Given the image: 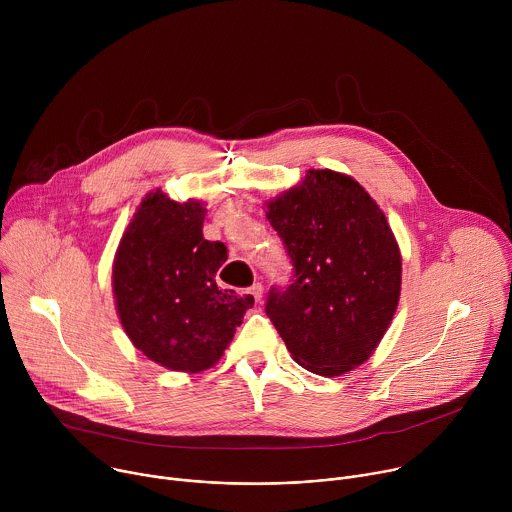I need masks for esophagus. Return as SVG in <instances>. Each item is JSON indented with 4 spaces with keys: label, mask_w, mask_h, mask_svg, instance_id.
<instances>
[{
    "label": "esophagus",
    "mask_w": 512,
    "mask_h": 512,
    "mask_svg": "<svg viewBox=\"0 0 512 512\" xmlns=\"http://www.w3.org/2000/svg\"><path fill=\"white\" fill-rule=\"evenodd\" d=\"M249 294L255 298V302H261V298H263V285L257 281V283H253L251 287H249Z\"/></svg>",
    "instance_id": "34e87169"
}]
</instances>
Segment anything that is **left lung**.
<instances>
[{
    "label": "left lung",
    "instance_id": "left-lung-1",
    "mask_svg": "<svg viewBox=\"0 0 512 512\" xmlns=\"http://www.w3.org/2000/svg\"><path fill=\"white\" fill-rule=\"evenodd\" d=\"M291 261L265 312L294 360L338 377L367 360L399 304L401 255L377 202L350 176L310 170L267 204Z\"/></svg>",
    "mask_w": 512,
    "mask_h": 512
}]
</instances>
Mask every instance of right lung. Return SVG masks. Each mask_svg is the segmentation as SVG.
<instances>
[{
  "label": "right lung",
  "mask_w": 512,
  "mask_h": 512,
  "mask_svg": "<svg viewBox=\"0 0 512 512\" xmlns=\"http://www.w3.org/2000/svg\"><path fill=\"white\" fill-rule=\"evenodd\" d=\"M206 208L145 196L113 265V291L123 330L150 360L172 371L210 369L233 340L253 296L218 289L227 261L221 241L202 237Z\"/></svg>",
  "instance_id": "1"
}]
</instances>
